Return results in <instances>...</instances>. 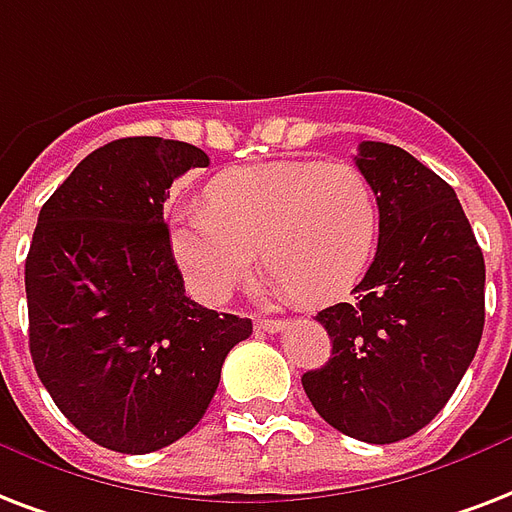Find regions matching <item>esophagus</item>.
Returning a JSON list of instances; mask_svg holds the SVG:
<instances>
[{
  "label": "esophagus",
  "instance_id": "34e87169",
  "mask_svg": "<svg viewBox=\"0 0 512 512\" xmlns=\"http://www.w3.org/2000/svg\"><path fill=\"white\" fill-rule=\"evenodd\" d=\"M284 327H287V322H282V319H257L255 322V330H260V333H282Z\"/></svg>",
  "mask_w": 512,
  "mask_h": 512
}]
</instances>
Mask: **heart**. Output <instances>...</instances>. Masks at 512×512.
Instances as JSON below:
<instances>
[{"label": "heart", "mask_w": 512, "mask_h": 512, "mask_svg": "<svg viewBox=\"0 0 512 512\" xmlns=\"http://www.w3.org/2000/svg\"><path fill=\"white\" fill-rule=\"evenodd\" d=\"M378 236L373 185L346 161H276L230 169L204 206L174 214L171 255L195 298L222 303L263 257L268 295L330 303L368 271Z\"/></svg>", "instance_id": "b5f03b06"}]
</instances>
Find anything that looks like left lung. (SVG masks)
Segmentation results:
<instances>
[{
	"label": "left lung",
	"mask_w": 512,
	"mask_h": 512,
	"mask_svg": "<svg viewBox=\"0 0 512 512\" xmlns=\"http://www.w3.org/2000/svg\"><path fill=\"white\" fill-rule=\"evenodd\" d=\"M354 163L376 193L378 249L354 298L317 314L333 351L300 381L330 427L384 446L427 427L470 368L486 265L446 179L384 142Z\"/></svg>",
	"instance_id": "obj_1"
}]
</instances>
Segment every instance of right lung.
<instances>
[{
    "instance_id": "add662e5",
    "label": "right lung",
    "mask_w": 512,
    "mask_h": 512,
    "mask_svg": "<svg viewBox=\"0 0 512 512\" xmlns=\"http://www.w3.org/2000/svg\"><path fill=\"white\" fill-rule=\"evenodd\" d=\"M209 166L187 142L128 136L93 150L39 212L29 257V349L39 381L83 435L150 454L201 421L252 319L185 295L163 204Z\"/></svg>"
}]
</instances>
